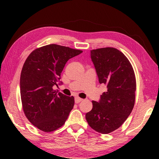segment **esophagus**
Wrapping results in <instances>:
<instances>
[{
  "label": "esophagus",
  "instance_id": "obj_1",
  "mask_svg": "<svg viewBox=\"0 0 159 159\" xmlns=\"http://www.w3.org/2000/svg\"><path fill=\"white\" fill-rule=\"evenodd\" d=\"M82 98H79V97H76L75 98V103H79L80 102H81L82 101Z\"/></svg>",
  "mask_w": 159,
  "mask_h": 159
}]
</instances>
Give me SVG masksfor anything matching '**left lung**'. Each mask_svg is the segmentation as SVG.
Here are the masks:
<instances>
[{
	"instance_id": "8db88e82",
	"label": "left lung",
	"mask_w": 159,
	"mask_h": 159,
	"mask_svg": "<svg viewBox=\"0 0 159 159\" xmlns=\"http://www.w3.org/2000/svg\"><path fill=\"white\" fill-rule=\"evenodd\" d=\"M100 84L107 87L98 102L93 101V108L85 115L90 127L102 134L120 127L131 114L134 105L136 80L127 58L114 48L90 51Z\"/></svg>"
}]
</instances>
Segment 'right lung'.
I'll list each match as a JSON object with an SVG mask.
<instances>
[{"mask_svg":"<svg viewBox=\"0 0 159 159\" xmlns=\"http://www.w3.org/2000/svg\"><path fill=\"white\" fill-rule=\"evenodd\" d=\"M82 51L56 44L45 45L32 52L26 59L20 77L23 111L30 122L49 132L64 125L75 105L73 96L53 90L61 84V73L69 59Z\"/></svg>","mask_w":159,"mask_h":159,"instance_id":"add662e5","label":"right lung"}]
</instances>
